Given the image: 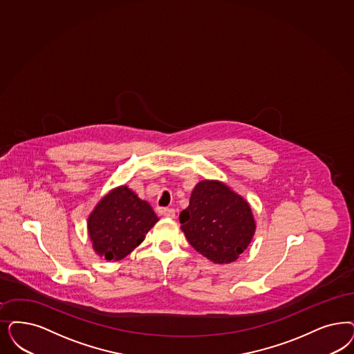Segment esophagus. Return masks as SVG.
I'll use <instances>...</instances> for the list:
<instances>
[{
    "label": "esophagus",
    "mask_w": 354,
    "mask_h": 354,
    "mask_svg": "<svg viewBox=\"0 0 354 354\" xmlns=\"http://www.w3.org/2000/svg\"><path fill=\"white\" fill-rule=\"evenodd\" d=\"M162 213H163V216L165 217H167V218H175V210L174 209H171V207H166V209H163L162 210Z\"/></svg>",
    "instance_id": "obj_1"
}]
</instances>
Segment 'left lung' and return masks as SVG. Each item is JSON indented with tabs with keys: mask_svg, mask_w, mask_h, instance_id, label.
<instances>
[{
	"mask_svg": "<svg viewBox=\"0 0 354 354\" xmlns=\"http://www.w3.org/2000/svg\"><path fill=\"white\" fill-rule=\"evenodd\" d=\"M179 220L189 244L216 264L235 261L257 230L250 204L220 180L205 179L196 184Z\"/></svg>",
	"mask_w": 354,
	"mask_h": 354,
	"instance_id": "left-lung-1",
	"label": "left lung"
}]
</instances>
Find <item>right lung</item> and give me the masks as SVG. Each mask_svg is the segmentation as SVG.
<instances>
[{
  "label": "right lung",
  "mask_w": 354,
  "mask_h": 354,
  "mask_svg": "<svg viewBox=\"0 0 354 354\" xmlns=\"http://www.w3.org/2000/svg\"><path fill=\"white\" fill-rule=\"evenodd\" d=\"M150 204L128 185L112 188L87 218V232L97 257L119 261L144 242L158 222Z\"/></svg>",
  "instance_id": "obj_1"
}]
</instances>
